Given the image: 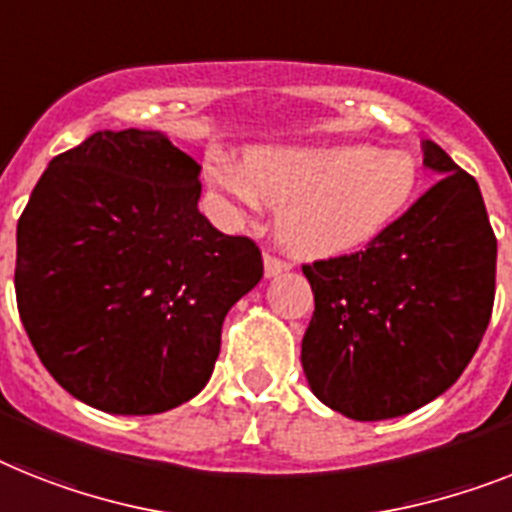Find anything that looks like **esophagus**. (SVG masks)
Segmentation results:
<instances>
[{
	"label": "esophagus",
	"instance_id": "obj_1",
	"mask_svg": "<svg viewBox=\"0 0 512 512\" xmlns=\"http://www.w3.org/2000/svg\"><path fill=\"white\" fill-rule=\"evenodd\" d=\"M290 269V264H287L285 259H280V256H274V253H264V272L266 277H277V274L287 272Z\"/></svg>",
	"mask_w": 512,
	"mask_h": 512
}]
</instances>
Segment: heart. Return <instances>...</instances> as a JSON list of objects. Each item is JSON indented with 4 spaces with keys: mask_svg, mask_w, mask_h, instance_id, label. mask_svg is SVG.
Listing matches in <instances>:
<instances>
[{
    "mask_svg": "<svg viewBox=\"0 0 512 512\" xmlns=\"http://www.w3.org/2000/svg\"><path fill=\"white\" fill-rule=\"evenodd\" d=\"M209 177L240 217L280 206L282 243L306 259L358 251L377 240L411 209L421 185L408 151L366 143L264 146L248 151L246 164L222 156Z\"/></svg>",
    "mask_w": 512,
    "mask_h": 512,
    "instance_id": "heart-1",
    "label": "heart"
}]
</instances>
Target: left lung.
I'll return each instance as SVG.
<instances>
[{"instance_id":"1","label":"left lung","mask_w":512,"mask_h":512,"mask_svg":"<svg viewBox=\"0 0 512 512\" xmlns=\"http://www.w3.org/2000/svg\"><path fill=\"white\" fill-rule=\"evenodd\" d=\"M439 180L363 251L303 264L314 316L301 345L311 390L356 421L405 416L450 390L494 306L497 238L479 183L434 141Z\"/></svg>"}]
</instances>
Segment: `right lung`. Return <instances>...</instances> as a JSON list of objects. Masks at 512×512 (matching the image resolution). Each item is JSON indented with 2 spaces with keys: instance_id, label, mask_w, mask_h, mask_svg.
<instances>
[{
  "instance_id": "right-lung-1",
  "label": "right lung",
  "mask_w": 512,
  "mask_h": 512,
  "mask_svg": "<svg viewBox=\"0 0 512 512\" xmlns=\"http://www.w3.org/2000/svg\"><path fill=\"white\" fill-rule=\"evenodd\" d=\"M188 154L154 130H101L54 156L18 219L15 295L73 398L151 416L204 390L222 322L264 274L259 246L198 211Z\"/></svg>"
}]
</instances>
